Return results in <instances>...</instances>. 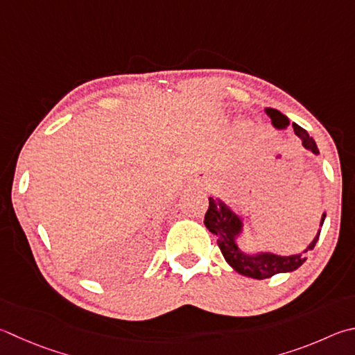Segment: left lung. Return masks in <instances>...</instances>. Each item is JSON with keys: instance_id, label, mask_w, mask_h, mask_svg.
I'll return each instance as SVG.
<instances>
[{"instance_id": "8db88e82", "label": "left lung", "mask_w": 355, "mask_h": 355, "mask_svg": "<svg viewBox=\"0 0 355 355\" xmlns=\"http://www.w3.org/2000/svg\"><path fill=\"white\" fill-rule=\"evenodd\" d=\"M266 113L270 116V119H272L273 127L279 128V130H284V128L288 127L290 121L286 114L275 110V108H266ZM293 132L296 137L301 139L302 146H304L307 150H311L313 155H318L320 150L317 147V143H315V139L312 137H309V133L304 128L293 122ZM324 218L326 214L321 216L320 227H323ZM205 227L208 228L212 234L217 236V245L222 251L225 261H227L237 273L248 276V278L253 279L272 278L273 275L288 273L301 267L307 259V251L313 250L315 243L318 242L321 231L318 230L317 236H315L313 241L309 243V247L298 254L281 256L268 253V251L247 253V251H243L239 247V243H237V239L243 234L242 217L237 216L227 203L216 197H209V208L205 214Z\"/></svg>"}]
</instances>
